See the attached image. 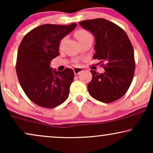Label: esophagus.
<instances>
[{
	"label": "esophagus",
	"mask_w": 153,
	"mask_h": 153,
	"mask_svg": "<svg viewBox=\"0 0 153 153\" xmlns=\"http://www.w3.org/2000/svg\"><path fill=\"white\" fill-rule=\"evenodd\" d=\"M73 71H74L75 75H78L80 73L82 72V68H80V67L74 68H73Z\"/></svg>",
	"instance_id": "34e87169"
}]
</instances>
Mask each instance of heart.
Instances as JSON below:
<instances>
[{
    "mask_svg": "<svg viewBox=\"0 0 153 153\" xmlns=\"http://www.w3.org/2000/svg\"><path fill=\"white\" fill-rule=\"evenodd\" d=\"M91 34L90 32H88V31L85 30H78V32L75 33V36H76V38L78 39V40L79 42L82 41V40L85 39L89 37V36H91ZM63 39L61 40V42H60V46H61L63 45Z\"/></svg>",
    "mask_w": 153,
    "mask_h": 153,
    "instance_id": "obj_1",
    "label": "heart"
}]
</instances>
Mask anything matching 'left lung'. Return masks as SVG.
Wrapping results in <instances>:
<instances>
[{
    "instance_id": "left-lung-1",
    "label": "left lung",
    "mask_w": 153,
    "mask_h": 153,
    "mask_svg": "<svg viewBox=\"0 0 153 153\" xmlns=\"http://www.w3.org/2000/svg\"><path fill=\"white\" fill-rule=\"evenodd\" d=\"M79 24L94 36L93 58L106 64L103 73L91 71L89 93L104 103L120 99L128 90L135 71L134 51L128 36L120 27L104 18L81 21Z\"/></svg>"
}]
</instances>
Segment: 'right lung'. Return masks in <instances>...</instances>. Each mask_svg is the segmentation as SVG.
Returning a JSON list of instances; mask_svg holds the SVG:
<instances>
[{"mask_svg":"<svg viewBox=\"0 0 153 153\" xmlns=\"http://www.w3.org/2000/svg\"><path fill=\"white\" fill-rule=\"evenodd\" d=\"M76 26V23L40 25L28 32L19 46L17 78L26 95L38 106L53 108L68 97L74 72L71 68L53 70L50 63L59 55L61 40Z\"/></svg>","mask_w":153,"mask_h":153,"instance_id":"1","label":"right lung"}]
</instances>
